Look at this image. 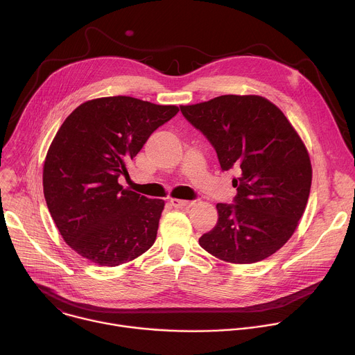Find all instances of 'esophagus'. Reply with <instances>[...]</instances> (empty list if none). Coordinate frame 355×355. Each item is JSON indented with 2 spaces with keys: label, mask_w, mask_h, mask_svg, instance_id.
Listing matches in <instances>:
<instances>
[{
  "label": "esophagus",
  "mask_w": 355,
  "mask_h": 355,
  "mask_svg": "<svg viewBox=\"0 0 355 355\" xmlns=\"http://www.w3.org/2000/svg\"><path fill=\"white\" fill-rule=\"evenodd\" d=\"M170 204H171L174 208L182 209V208H191V207L193 205V202H192V200H184V199H175V198H173V199L170 200Z\"/></svg>",
  "instance_id": "obj_1"
}]
</instances>
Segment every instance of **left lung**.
<instances>
[{
    "instance_id": "1",
    "label": "left lung",
    "mask_w": 355,
    "mask_h": 355,
    "mask_svg": "<svg viewBox=\"0 0 355 355\" xmlns=\"http://www.w3.org/2000/svg\"><path fill=\"white\" fill-rule=\"evenodd\" d=\"M185 119L207 136L223 171L234 170V204H218L216 226L200 247L233 264L261 261L293 234L305 212L312 164L305 143L271 101L220 95L181 105Z\"/></svg>"
}]
</instances>
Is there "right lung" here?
Returning a JSON list of instances; mask_svg holds the SVG:
<instances>
[{"instance_id": "right-lung-1", "label": "right lung", "mask_w": 355, "mask_h": 355, "mask_svg": "<svg viewBox=\"0 0 355 355\" xmlns=\"http://www.w3.org/2000/svg\"><path fill=\"white\" fill-rule=\"evenodd\" d=\"M178 111L125 95L95 98L58 130L43 164V193L62 237L81 257L116 267L156 241L164 200L123 189L118 178Z\"/></svg>"}]
</instances>
